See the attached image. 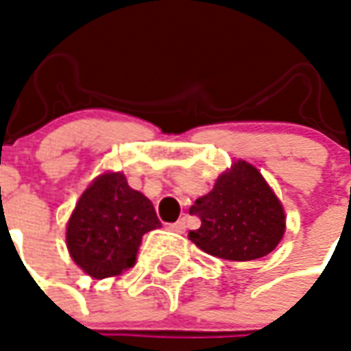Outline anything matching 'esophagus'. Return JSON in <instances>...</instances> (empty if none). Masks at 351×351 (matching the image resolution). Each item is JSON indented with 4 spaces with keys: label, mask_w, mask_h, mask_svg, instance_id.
I'll return each mask as SVG.
<instances>
[{
    "label": "esophagus",
    "mask_w": 351,
    "mask_h": 351,
    "mask_svg": "<svg viewBox=\"0 0 351 351\" xmlns=\"http://www.w3.org/2000/svg\"><path fill=\"white\" fill-rule=\"evenodd\" d=\"M169 230H171V232H176V234H182L184 230H186V219H178V221L176 223H171V225H169Z\"/></svg>",
    "instance_id": "esophagus-1"
}]
</instances>
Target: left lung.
<instances>
[{
    "label": "left lung",
    "instance_id": "obj_1",
    "mask_svg": "<svg viewBox=\"0 0 351 351\" xmlns=\"http://www.w3.org/2000/svg\"><path fill=\"white\" fill-rule=\"evenodd\" d=\"M189 214L201 227L189 230L197 247L217 258L247 262L271 253L285 234V210L261 171L236 162L199 197Z\"/></svg>",
    "mask_w": 351,
    "mask_h": 351
}]
</instances>
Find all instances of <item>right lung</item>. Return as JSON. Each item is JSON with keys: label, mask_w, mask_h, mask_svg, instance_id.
<instances>
[{"label": "right lung", "mask_w": 351, "mask_h": 351, "mask_svg": "<svg viewBox=\"0 0 351 351\" xmlns=\"http://www.w3.org/2000/svg\"><path fill=\"white\" fill-rule=\"evenodd\" d=\"M162 227L152 202L132 189L123 173H104L83 191L66 225L72 261L95 279L136 264L143 234Z\"/></svg>", "instance_id": "1"}]
</instances>
